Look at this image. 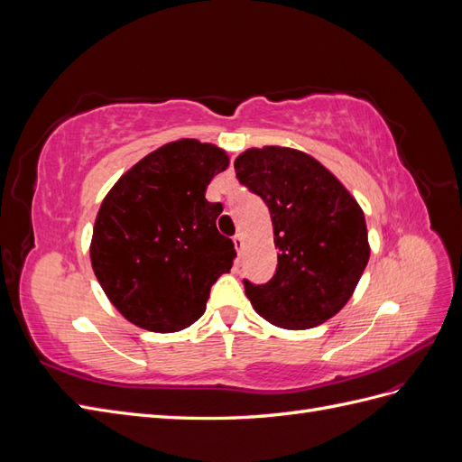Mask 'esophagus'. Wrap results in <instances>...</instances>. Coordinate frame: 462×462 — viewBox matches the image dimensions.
Returning a JSON list of instances; mask_svg holds the SVG:
<instances>
[{
	"label": "esophagus",
	"mask_w": 462,
	"mask_h": 462,
	"mask_svg": "<svg viewBox=\"0 0 462 462\" xmlns=\"http://www.w3.org/2000/svg\"><path fill=\"white\" fill-rule=\"evenodd\" d=\"M233 245H235V248H236V253H243V246H245V239H243V235H235L233 236Z\"/></svg>",
	"instance_id": "1"
}]
</instances>
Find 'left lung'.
<instances>
[{
    "mask_svg": "<svg viewBox=\"0 0 462 462\" xmlns=\"http://www.w3.org/2000/svg\"><path fill=\"white\" fill-rule=\"evenodd\" d=\"M235 171L270 208L279 248L268 283L245 282L250 304L283 329L324 324L353 297L370 258L360 204L326 165L295 148H248Z\"/></svg>",
    "mask_w": 462,
    "mask_h": 462,
    "instance_id": "8db88e82",
    "label": "left lung"
}]
</instances>
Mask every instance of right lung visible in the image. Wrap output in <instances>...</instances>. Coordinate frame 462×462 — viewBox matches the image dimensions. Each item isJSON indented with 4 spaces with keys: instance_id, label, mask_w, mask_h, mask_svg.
I'll return each mask as SVG.
<instances>
[{
    "instance_id": "right-lung-1",
    "label": "right lung",
    "mask_w": 462,
    "mask_h": 462,
    "mask_svg": "<svg viewBox=\"0 0 462 462\" xmlns=\"http://www.w3.org/2000/svg\"><path fill=\"white\" fill-rule=\"evenodd\" d=\"M227 152L179 138L125 171L97 209L90 262L106 297L131 324L173 333L197 321L236 256L219 235V204L206 189Z\"/></svg>"
}]
</instances>
